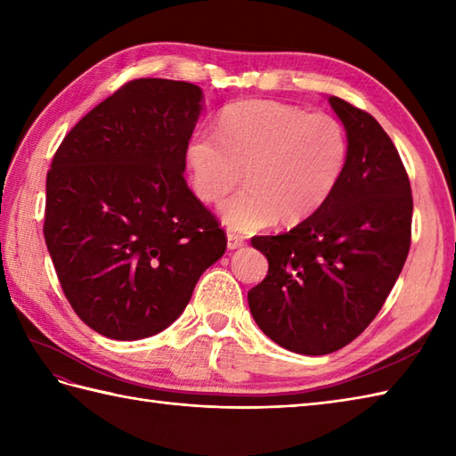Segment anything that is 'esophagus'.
Listing matches in <instances>:
<instances>
[{
	"mask_svg": "<svg viewBox=\"0 0 456 456\" xmlns=\"http://www.w3.org/2000/svg\"><path fill=\"white\" fill-rule=\"evenodd\" d=\"M245 247V239L240 235L235 233H229L227 235V248L229 250H237V248H243Z\"/></svg>",
	"mask_w": 456,
	"mask_h": 456,
	"instance_id": "1",
	"label": "esophagus"
}]
</instances>
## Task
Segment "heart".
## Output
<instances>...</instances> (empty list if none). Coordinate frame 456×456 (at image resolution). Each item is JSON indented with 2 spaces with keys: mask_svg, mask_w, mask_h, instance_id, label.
I'll return each instance as SVG.
<instances>
[{
  "mask_svg": "<svg viewBox=\"0 0 456 456\" xmlns=\"http://www.w3.org/2000/svg\"><path fill=\"white\" fill-rule=\"evenodd\" d=\"M346 160V131L335 118L273 100L227 105L217 133L200 129L186 144L201 201H221L245 170L247 186L219 206L221 221L237 233L309 219L333 196Z\"/></svg>",
  "mask_w": 456,
  "mask_h": 456,
  "instance_id": "obj_1",
  "label": "heart"
}]
</instances>
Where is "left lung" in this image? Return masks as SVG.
<instances>
[{"label": "left lung", "instance_id": "8db88e82", "mask_svg": "<svg viewBox=\"0 0 456 456\" xmlns=\"http://www.w3.org/2000/svg\"><path fill=\"white\" fill-rule=\"evenodd\" d=\"M348 139L343 178L325 206L250 243L268 258L248 292L256 325L299 354H329L361 335L398 280L411 243L413 200L398 151L370 113L329 98Z\"/></svg>", "mask_w": 456, "mask_h": 456}]
</instances>
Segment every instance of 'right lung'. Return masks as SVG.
<instances>
[{"mask_svg":"<svg viewBox=\"0 0 456 456\" xmlns=\"http://www.w3.org/2000/svg\"><path fill=\"white\" fill-rule=\"evenodd\" d=\"M203 110L190 82L141 78L82 118L46 174L45 240L82 322L115 341L160 333L225 253L183 180Z\"/></svg>","mask_w":456,"mask_h":456,"instance_id":"obj_1","label":"right lung"}]
</instances>
